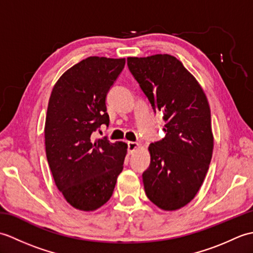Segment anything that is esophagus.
Returning a JSON list of instances; mask_svg holds the SVG:
<instances>
[{"instance_id":"1","label":"esophagus","mask_w":253,"mask_h":253,"mask_svg":"<svg viewBox=\"0 0 253 253\" xmlns=\"http://www.w3.org/2000/svg\"><path fill=\"white\" fill-rule=\"evenodd\" d=\"M127 149H128V153H132L135 150L138 148V143L137 142H132V141H128L127 142Z\"/></svg>"}]
</instances>
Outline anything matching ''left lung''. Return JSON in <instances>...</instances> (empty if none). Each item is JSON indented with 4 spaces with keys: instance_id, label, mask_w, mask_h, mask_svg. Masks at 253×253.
Wrapping results in <instances>:
<instances>
[{
    "instance_id": "obj_1",
    "label": "left lung",
    "mask_w": 253,
    "mask_h": 253,
    "mask_svg": "<svg viewBox=\"0 0 253 253\" xmlns=\"http://www.w3.org/2000/svg\"><path fill=\"white\" fill-rule=\"evenodd\" d=\"M131 75L154 113L162 112L165 137L150 144L143 171L147 197L165 211L189 203L206 178L213 152L211 111L200 84L169 54L128 57Z\"/></svg>"
}]
</instances>
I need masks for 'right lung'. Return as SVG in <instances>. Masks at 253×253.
I'll return each mask as SVG.
<instances>
[{
    "instance_id": "right-lung-1",
    "label": "right lung",
    "mask_w": 253,
    "mask_h": 253,
    "mask_svg": "<svg viewBox=\"0 0 253 253\" xmlns=\"http://www.w3.org/2000/svg\"><path fill=\"white\" fill-rule=\"evenodd\" d=\"M125 58L90 56L64 73L47 105L44 138L47 163L66 201L94 211L109 201L123 170L127 144L91 135L109 126L106 95Z\"/></svg>"
}]
</instances>
